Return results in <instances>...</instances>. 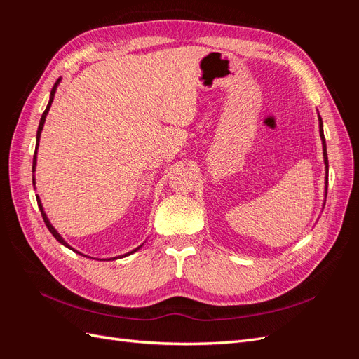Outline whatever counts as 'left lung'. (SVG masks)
Wrapping results in <instances>:
<instances>
[{
	"mask_svg": "<svg viewBox=\"0 0 359 359\" xmlns=\"http://www.w3.org/2000/svg\"><path fill=\"white\" fill-rule=\"evenodd\" d=\"M319 127H320V137H322V145H323V160H325V166H327V173H328V154H327V144H325V137H323V128H322V118L319 116ZM327 186L325 189H328V177H327Z\"/></svg>",
	"mask_w": 359,
	"mask_h": 359,
	"instance_id": "1",
	"label": "left lung"
}]
</instances>
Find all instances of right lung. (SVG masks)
<instances>
[{"instance_id": "obj_1", "label": "right lung", "mask_w": 359, "mask_h": 359, "mask_svg": "<svg viewBox=\"0 0 359 359\" xmlns=\"http://www.w3.org/2000/svg\"><path fill=\"white\" fill-rule=\"evenodd\" d=\"M60 81L61 79H58L57 82H55V85L52 86V91H50V99H49V103H48V106H46V109H45V112H43V115H41V118H40V124H39V130H37V142H36V149H37V147H39V140H40V133H41V130H43V124H45V119H46V115H48V112H49V109H50V104H52V102H53V95H55V91H57V86H58V83H60ZM37 154V153H36ZM34 154V158H32V172H34V169H36V163H37V156ZM32 182H34V180H32ZM37 203H39V208H40V212H41V217H43V220H45V223H46V227L49 229V232L55 236V240L58 241V243H61L62 245H66V247H69L70 250H73L66 241L62 240V236L55 231V227H53L52 224H50V222L48 220V217H46V214H45V211H43V206H41V202H40V199H39V196H37ZM142 247V245H139L137 248H135L133 252H130V253H127V255H123V256H119V257H126V256H128V255H132V253H135V252H137V250ZM73 252H76V250H73ZM76 253H79V252H76ZM81 255V253H79ZM112 259H116V257H112Z\"/></svg>"}]
</instances>
